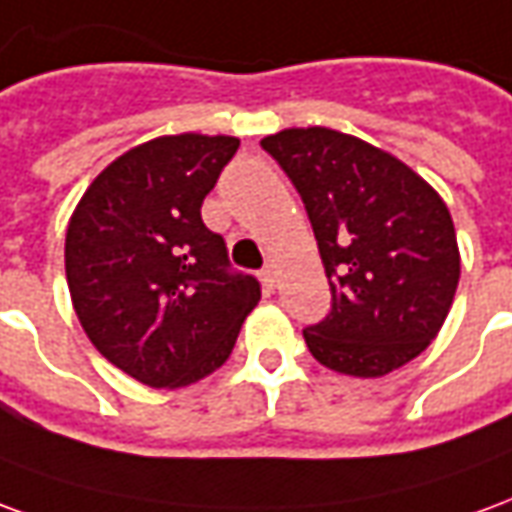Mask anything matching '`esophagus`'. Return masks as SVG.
Returning <instances> with one entry per match:
<instances>
[{
    "label": "esophagus",
    "mask_w": 512,
    "mask_h": 512,
    "mask_svg": "<svg viewBox=\"0 0 512 512\" xmlns=\"http://www.w3.org/2000/svg\"><path fill=\"white\" fill-rule=\"evenodd\" d=\"M262 281H264V286H267V289H273L275 281H278V264H275V262H267V264H264Z\"/></svg>",
    "instance_id": "34e87169"
}]
</instances>
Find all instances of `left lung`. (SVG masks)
I'll return each mask as SVG.
<instances>
[{"instance_id":"left-lung-1","label":"left lung","mask_w":512,"mask_h":512,"mask_svg":"<svg viewBox=\"0 0 512 512\" xmlns=\"http://www.w3.org/2000/svg\"><path fill=\"white\" fill-rule=\"evenodd\" d=\"M262 148L303 198L331 284V311L303 331L333 372L383 378L447 320L460 253L447 204L405 162L325 126L284 129Z\"/></svg>"}]
</instances>
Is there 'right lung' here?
Segmentation results:
<instances>
[{"label":"right lung","instance_id":"obj_1","mask_svg":"<svg viewBox=\"0 0 512 512\" xmlns=\"http://www.w3.org/2000/svg\"><path fill=\"white\" fill-rule=\"evenodd\" d=\"M237 148L226 134L148 140L101 170L68 223L76 317L110 364L151 389L190 386L226 364L262 297L201 220Z\"/></svg>","mask_w":512,"mask_h":512}]
</instances>
